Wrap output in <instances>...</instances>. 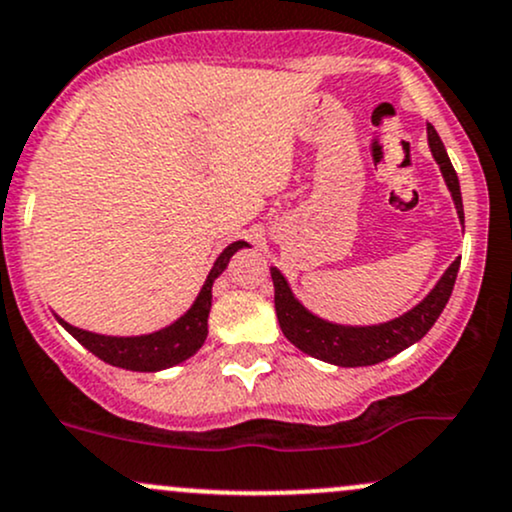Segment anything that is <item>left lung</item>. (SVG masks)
Masks as SVG:
<instances>
[{
    "label": "left lung",
    "mask_w": 512,
    "mask_h": 512,
    "mask_svg": "<svg viewBox=\"0 0 512 512\" xmlns=\"http://www.w3.org/2000/svg\"><path fill=\"white\" fill-rule=\"evenodd\" d=\"M428 140L432 155H435L437 165H440L442 174H445L449 192H452L459 221L464 223L462 192H459L457 172H454L445 145H442L440 136H437V131L432 126H428ZM457 272L459 257L447 267V272L442 274L435 289L413 311H408L406 316L381 325H369V328H345V325L328 323V320H320L313 313H308L291 296L286 279L272 267L274 308H277L279 328H282V333L291 345H296L306 355L323 359V362L338 364V367H369V364H379L384 359L398 355L401 350H406V347H411L413 342H418L435 325L442 308L447 306L449 296H452Z\"/></svg>",
    "instance_id": "8db88e82"
}]
</instances>
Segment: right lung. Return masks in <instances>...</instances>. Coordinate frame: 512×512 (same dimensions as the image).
Masks as SVG:
<instances>
[{
	"mask_svg": "<svg viewBox=\"0 0 512 512\" xmlns=\"http://www.w3.org/2000/svg\"><path fill=\"white\" fill-rule=\"evenodd\" d=\"M247 247V243L238 240V243L228 245L226 250L218 255L216 265L209 272V279L201 286L199 296H196L194 306L184 313L177 323L170 328L157 330L153 335H140V338H109V335L87 333V330L75 328V325L63 323V328L72 335L77 342H82L92 355L104 359L106 364L114 367L131 369V372H160V369L172 367V364L184 362L204 345L206 333H209V311H211V289L216 282L218 274L228 267L230 257Z\"/></svg>",
	"mask_w": 512,
	"mask_h": 512,
	"instance_id": "add662e5",
	"label": "right lung"
}]
</instances>
